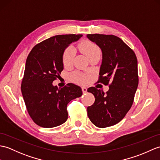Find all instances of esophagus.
Here are the masks:
<instances>
[{
    "instance_id": "obj_1",
    "label": "esophagus",
    "mask_w": 160,
    "mask_h": 160,
    "mask_svg": "<svg viewBox=\"0 0 160 160\" xmlns=\"http://www.w3.org/2000/svg\"><path fill=\"white\" fill-rule=\"evenodd\" d=\"M82 91L83 93H86V92H87V87H82Z\"/></svg>"
}]
</instances>
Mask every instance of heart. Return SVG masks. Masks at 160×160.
<instances>
[{
  "label": "heart",
  "instance_id": "obj_1",
  "mask_svg": "<svg viewBox=\"0 0 160 160\" xmlns=\"http://www.w3.org/2000/svg\"><path fill=\"white\" fill-rule=\"evenodd\" d=\"M79 48L80 50L87 56L89 57L91 55L94 54L97 52H99L100 50L99 47L95 43L88 40H85L82 42ZM75 50L72 46H68L63 52L62 54V63L65 66H69L72 63L74 57H75ZM72 79L73 81L76 82L77 83L84 84L86 83L88 80L87 76L84 75L78 72L73 73L72 75Z\"/></svg>",
  "mask_w": 160,
  "mask_h": 160
}]
</instances>
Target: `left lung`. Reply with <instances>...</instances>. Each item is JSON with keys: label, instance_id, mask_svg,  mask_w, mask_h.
<instances>
[{"label": "left lung", "instance_id": "obj_1", "mask_svg": "<svg viewBox=\"0 0 160 160\" xmlns=\"http://www.w3.org/2000/svg\"><path fill=\"white\" fill-rule=\"evenodd\" d=\"M87 38L102 51L98 82L109 84L106 93L88 88L95 100L87 114L95 126L104 128L120 122L131 108L138 85V61L134 52L117 36L88 34Z\"/></svg>", "mask_w": 160, "mask_h": 160}]
</instances>
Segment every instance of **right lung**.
<instances>
[{
  "label": "right lung",
  "instance_id": "right-lung-1",
  "mask_svg": "<svg viewBox=\"0 0 160 160\" xmlns=\"http://www.w3.org/2000/svg\"><path fill=\"white\" fill-rule=\"evenodd\" d=\"M82 36L52 37L35 45L28 56L21 91L30 117L40 127L51 128L64 123L69 102L82 95L81 88L73 84L59 88L52 84L63 70V52Z\"/></svg>",
  "mask_w": 160,
  "mask_h": 160
}]
</instances>
